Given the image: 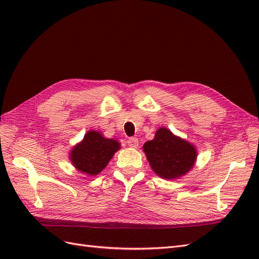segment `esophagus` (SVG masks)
Returning <instances> with one entry per match:
<instances>
[{"mask_svg": "<svg viewBox=\"0 0 259 259\" xmlns=\"http://www.w3.org/2000/svg\"><path fill=\"white\" fill-rule=\"evenodd\" d=\"M127 145L131 148H137L138 147V139L136 137H130L127 139Z\"/></svg>", "mask_w": 259, "mask_h": 259, "instance_id": "obj_1", "label": "esophagus"}]
</instances>
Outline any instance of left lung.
<instances>
[{
  "mask_svg": "<svg viewBox=\"0 0 259 259\" xmlns=\"http://www.w3.org/2000/svg\"><path fill=\"white\" fill-rule=\"evenodd\" d=\"M144 151L151 168L162 178L174 179L189 170L197 159L194 147L161 127L154 139L144 145Z\"/></svg>",
  "mask_w": 259,
  "mask_h": 259,
  "instance_id": "1",
  "label": "left lung"
}]
</instances>
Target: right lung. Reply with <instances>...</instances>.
<instances>
[{"instance_id": "1", "label": "right lung", "mask_w": 259, "mask_h": 259, "mask_svg": "<svg viewBox=\"0 0 259 259\" xmlns=\"http://www.w3.org/2000/svg\"><path fill=\"white\" fill-rule=\"evenodd\" d=\"M119 149L120 144L115 140L104 138L100 133L91 131L84 136L83 142L73 148L70 158L82 173L95 176L106 167Z\"/></svg>"}]
</instances>
